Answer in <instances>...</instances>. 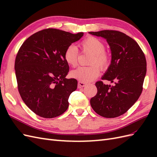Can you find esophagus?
Listing matches in <instances>:
<instances>
[{
  "label": "esophagus",
  "instance_id": "esophagus-1",
  "mask_svg": "<svg viewBox=\"0 0 157 157\" xmlns=\"http://www.w3.org/2000/svg\"><path fill=\"white\" fill-rule=\"evenodd\" d=\"M86 86V83L83 82H81V81H79V82H78V88H83V87H84V86Z\"/></svg>",
  "mask_w": 157,
  "mask_h": 157
}]
</instances>
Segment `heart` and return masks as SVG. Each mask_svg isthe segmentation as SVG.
Instances as JSON below:
<instances>
[{"label": "heart", "mask_w": 157, "mask_h": 157, "mask_svg": "<svg viewBox=\"0 0 157 157\" xmlns=\"http://www.w3.org/2000/svg\"><path fill=\"white\" fill-rule=\"evenodd\" d=\"M80 48L83 51L92 54L90 67H79L73 70L71 75L73 78L83 82H90L95 79L100 74V68L105 69L110 63V56L105 52V45L101 40L95 37H88L81 42ZM79 55L78 49L74 45H70L65 49L64 59L70 66L74 67L78 63ZM96 64L97 66L94 65Z\"/></svg>", "instance_id": "b5f03b06"}]
</instances>
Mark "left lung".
I'll return each mask as SVG.
<instances>
[{
  "label": "left lung",
  "mask_w": 157,
  "mask_h": 157,
  "mask_svg": "<svg viewBox=\"0 0 157 157\" xmlns=\"http://www.w3.org/2000/svg\"><path fill=\"white\" fill-rule=\"evenodd\" d=\"M89 33L105 38L109 44L111 63L102 79L115 83L111 86L102 81L96 82L97 94L90 99V105L99 115L115 118L128 111L141 94L146 73L145 55L138 43L124 33L115 30Z\"/></svg>",
  "instance_id": "obj_1"
}]
</instances>
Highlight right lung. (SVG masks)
<instances>
[{
  "mask_svg": "<svg viewBox=\"0 0 157 157\" xmlns=\"http://www.w3.org/2000/svg\"><path fill=\"white\" fill-rule=\"evenodd\" d=\"M83 36V32L73 34L48 28L29 36L20 47L15 62L18 90L36 115L54 118L67 109L69 97L77 89L78 81L65 78L69 67L64 52Z\"/></svg>",
  "mask_w": 157,
  "mask_h": 157,
  "instance_id": "obj_1",
  "label": "right lung"
}]
</instances>
